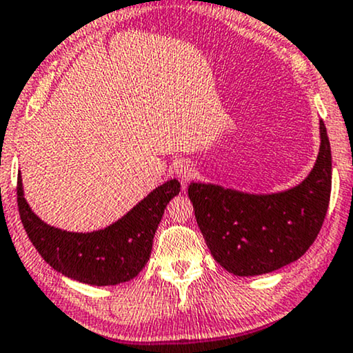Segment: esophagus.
<instances>
[{"mask_svg": "<svg viewBox=\"0 0 353 353\" xmlns=\"http://www.w3.org/2000/svg\"><path fill=\"white\" fill-rule=\"evenodd\" d=\"M175 173H176V176L180 178V181L183 183V185H186V183L194 176L193 163H190L188 160H181V162H178L175 165Z\"/></svg>", "mask_w": 353, "mask_h": 353, "instance_id": "34e87169", "label": "esophagus"}]
</instances>
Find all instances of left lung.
<instances>
[{"label": "left lung", "instance_id": "1", "mask_svg": "<svg viewBox=\"0 0 353 353\" xmlns=\"http://www.w3.org/2000/svg\"><path fill=\"white\" fill-rule=\"evenodd\" d=\"M321 148L308 178L277 194L256 196L191 183L188 196L214 259L235 276H259L301 258L316 240L331 198V145Z\"/></svg>", "mask_w": 353, "mask_h": 353}]
</instances>
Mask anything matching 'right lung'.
<instances>
[{
  "instance_id": "add662e5",
  "label": "right lung",
  "mask_w": 353,
  "mask_h": 353,
  "mask_svg": "<svg viewBox=\"0 0 353 353\" xmlns=\"http://www.w3.org/2000/svg\"><path fill=\"white\" fill-rule=\"evenodd\" d=\"M180 188L178 180L163 183L120 221L92 233L65 232L40 221L26 203L21 176L17 208L32 245L53 269L90 285H117L143 271L163 210Z\"/></svg>"
}]
</instances>
